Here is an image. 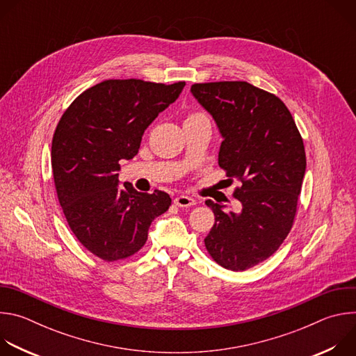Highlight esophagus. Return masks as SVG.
Returning a JSON list of instances; mask_svg holds the SVG:
<instances>
[{"mask_svg":"<svg viewBox=\"0 0 356 356\" xmlns=\"http://www.w3.org/2000/svg\"><path fill=\"white\" fill-rule=\"evenodd\" d=\"M175 204L177 207H181V209H186V207H191L195 204V200L188 197V195H179L175 198Z\"/></svg>","mask_w":356,"mask_h":356,"instance_id":"obj_1","label":"esophagus"}]
</instances>
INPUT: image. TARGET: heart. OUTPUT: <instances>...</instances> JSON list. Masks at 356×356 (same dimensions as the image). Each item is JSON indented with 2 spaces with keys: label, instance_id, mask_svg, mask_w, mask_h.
Here are the masks:
<instances>
[{
  "label": "heart",
  "instance_id": "b5f03b06",
  "mask_svg": "<svg viewBox=\"0 0 356 356\" xmlns=\"http://www.w3.org/2000/svg\"><path fill=\"white\" fill-rule=\"evenodd\" d=\"M202 114H191L188 118H194V117H201Z\"/></svg>",
  "mask_w": 356,
  "mask_h": 356
}]
</instances>
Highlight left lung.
Returning <instances> with one entry per match:
<instances>
[{
  "instance_id": "1",
  "label": "left lung",
  "mask_w": 356,
  "mask_h": 356,
  "mask_svg": "<svg viewBox=\"0 0 356 356\" xmlns=\"http://www.w3.org/2000/svg\"><path fill=\"white\" fill-rule=\"evenodd\" d=\"M222 136L218 165L242 184L234 193L241 211L207 200L216 224L204 239L211 258L234 272L264 262L291 229L306 173V152L283 101L246 81L191 86Z\"/></svg>"
}]
</instances>
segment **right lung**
<instances>
[{"instance_id": "1", "label": "right lung", "mask_w": 356, "mask_h": 356, "mask_svg": "<svg viewBox=\"0 0 356 356\" xmlns=\"http://www.w3.org/2000/svg\"><path fill=\"white\" fill-rule=\"evenodd\" d=\"M186 83L106 80L83 91L62 115L52 140L58 198L76 238L99 259L136 253L149 227L172 204L168 193L120 186V161L132 159L145 129L179 98Z\"/></svg>"}]
</instances>
